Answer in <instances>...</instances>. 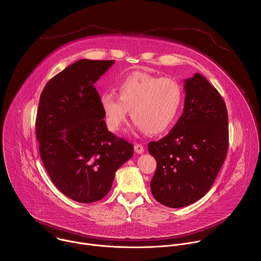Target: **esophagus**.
I'll use <instances>...</instances> for the list:
<instances>
[{
    "label": "esophagus",
    "instance_id": "obj_1",
    "mask_svg": "<svg viewBox=\"0 0 261 261\" xmlns=\"http://www.w3.org/2000/svg\"><path fill=\"white\" fill-rule=\"evenodd\" d=\"M134 151H135L137 154H142L143 151H144V147H143V145H141V144H135V145H134Z\"/></svg>",
    "mask_w": 261,
    "mask_h": 261
}]
</instances>
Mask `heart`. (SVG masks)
I'll return each mask as SVG.
<instances>
[{
	"label": "heart",
	"mask_w": 261,
	"mask_h": 261,
	"mask_svg": "<svg viewBox=\"0 0 261 261\" xmlns=\"http://www.w3.org/2000/svg\"><path fill=\"white\" fill-rule=\"evenodd\" d=\"M118 91L119 97L106 92L100 98L107 127L113 132L120 130L131 110L139 130L160 134L174 124L184 100L181 86L175 80L141 71L128 74L118 85Z\"/></svg>",
	"instance_id": "1"
}]
</instances>
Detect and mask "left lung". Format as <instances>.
Returning <instances> with one entry per match:
<instances>
[{"mask_svg":"<svg viewBox=\"0 0 261 261\" xmlns=\"http://www.w3.org/2000/svg\"><path fill=\"white\" fill-rule=\"evenodd\" d=\"M184 87L182 115L165 137L147 145L157 161L152 194L174 208L207 193L228 148V115L219 92L199 73L185 80Z\"/></svg>","mask_w":261,"mask_h":261,"instance_id":"left-lung-1","label":"left lung"}]
</instances>
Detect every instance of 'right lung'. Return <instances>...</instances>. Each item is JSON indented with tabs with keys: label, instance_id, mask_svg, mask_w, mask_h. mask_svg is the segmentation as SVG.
I'll list each match as a JSON object with an SVG mask.
<instances>
[{
	"label": "right lung",
	"instance_id": "add662e5",
	"mask_svg": "<svg viewBox=\"0 0 261 261\" xmlns=\"http://www.w3.org/2000/svg\"><path fill=\"white\" fill-rule=\"evenodd\" d=\"M115 61L83 59L44 87L36 119L43 165L56 187L82 203L102 199L133 144L108 131L94 87Z\"/></svg>",
	"mask_w": 261,
	"mask_h": 261
}]
</instances>
